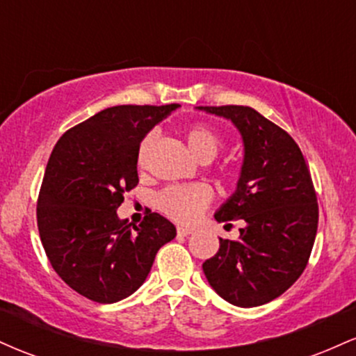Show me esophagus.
Returning a JSON list of instances; mask_svg holds the SVG:
<instances>
[{
    "label": "esophagus",
    "mask_w": 356,
    "mask_h": 356,
    "mask_svg": "<svg viewBox=\"0 0 356 356\" xmlns=\"http://www.w3.org/2000/svg\"><path fill=\"white\" fill-rule=\"evenodd\" d=\"M177 234L179 236H189L192 234L191 227H177Z\"/></svg>",
    "instance_id": "34e87169"
}]
</instances>
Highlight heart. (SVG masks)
Wrapping results in <instances>:
<instances>
[{"label": "heart", "mask_w": 356, "mask_h": 356, "mask_svg": "<svg viewBox=\"0 0 356 356\" xmlns=\"http://www.w3.org/2000/svg\"><path fill=\"white\" fill-rule=\"evenodd\" d=\"M187 145L192 154L202 162H211L219 154L222 140L214 129L206 124H192L184 130ZM155 142V134L149 132L137 147V164L144 167L150 149ZM212 199V192L204 184L192 186H172L162 191L157 197V206L167 218L182 224H192L206 211Z\"/></svg>", "instance_id": "1"}]
</instances>
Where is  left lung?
<instances>
[{"label":"left lung","mask_w":356,"mask_h":356,"mask_svg":"<svg viewBox=\"0 0 356 356\" xmlns=\"http://www.w3.org/2000/svg\"><path fill=\"white\" fill-rule=\"evenodd\" d=\"M238 127L244 162L238 189L216 220H244L239 239L219 238V251L202 264L216 293L231 305L252 308L289 288L308 264L318 229L312 174L288 132L251 107H197Z\"/></svg>","instance_id":"obj_1"}]
</instances>
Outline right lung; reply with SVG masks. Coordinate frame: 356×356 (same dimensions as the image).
Instances as JSON below:
<instances>
[{
  "label": "right lung",
  "instance_id": "add662e5",
  "mask_svg": "<svg viewBox=\"0 0 356 356\" xmlns=\"http://www.w3.org/2000/svg\"><path fill=\"white\" fill-rule=\"evenodd\" d=\"M177 107L105 108L67 130L48 159L36 204L40 239L56 275L88 300L107 305L132 295L175 238L157 212L132 229L117 209L138 184V144Z\"/></svg>",
  "mask_w": 356,
  "mask_h": 356
}]
</instances>
